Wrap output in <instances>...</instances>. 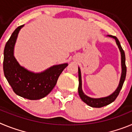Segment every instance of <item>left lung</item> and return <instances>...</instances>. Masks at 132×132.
<instances>
[{
  "mask_svg": "<svg viewBox=\"0 0 132 132\" xmlns=\"http://www.w3.org/2000/svg\"><path fill=\"white\" fill-rule=\"evenodd\" d=\"M108 36L114 38L116 40V42L117 45L118 46V48L120 51L121 53V63H122V75H121L120 80V83H119L118 87L116 88V90L112 94H111L109 96L103 98H90L89 96H87L85 95L84 93L82 92V80H81V73H80V68L79 67L78 69V71H79V88H78V92L80 98H81L84 102L88 104L90 106L93 107V108H101V107L105 106L108 105L112 102H114L117 96H118L119 93L120 92L121 89L122 88L123 84L125 80L126 76V57L124 51L122 49V46L120 45V43L119 42L118 39L116 38V36H112V35H108Z\"/></svg>",
  "mask_w": 132,
  "mask_h": 132,
  "instance_id": "obj_1",
  "label": "left lung"
}]
</instances>
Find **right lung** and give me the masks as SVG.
Returning a JSON list of instances; mask_svg holds the SVG:
<instances>
[{"label":"right lung","mask_w":132,"mask_h":132,"mask_svg":"<svg viewBox=\"0 0 132 132\" xmlns=\"http://www.w3.org/2000/svg\"><path fill=\"white\" fill-rule=\"evenodd\" d=\"M23 26H20L14 31L4 47V76L17 95L29 100H39L53 90L59 75L68 64L53 65L39 73L29 71L20 66L14 56V48L19 31Z\"/></svg>","instance_id":"right-lung-1"}]
</instances>
